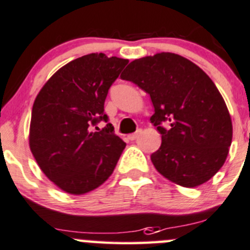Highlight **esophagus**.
<instances>
[{
    "label": "esophagus",
    "mask_w": 250,
    "mask_h": 250,
    "mask_svg": "<svg viewBox=\"0 0 250 250\" xmlns=\"http://www.w3.org/2000/svg\"><path fill=\"white\" fill-rule=\"evenodd\" d=\"M140 134H142V129H138L135 133H133V134L128 135V139H129V140H135L138 137H139Z\"/></svg>",
    "instance_id": "obj_1"
}]
</instances>
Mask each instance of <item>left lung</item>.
Wrapping results in <instances>:
<instances>
[{"label": "left lung", "instance_id": "1", "mask_svg": "<svg viewBox=\"0 0 250 250\" xmlns=\"http://www.w3.org/2000/svg\"><path fill=\"white\" fill-rule=\"evenodd\" d=\"M121 78L151 98L155 113L150 121L162 140L151 155L157 172L187 188L214 177L229 155L232 121L210 77L192 61L161 52L130 62ZM162 122L170 127H162Z\"/></svg>", "mask_w": 250, "mask_h": 250}]
</instances>
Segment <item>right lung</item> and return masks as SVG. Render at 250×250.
Returning <instances> with one entry per match:
<instances>
[{
    "label": "right lung",
    "mask_w": 250,
    "mask_h": 250,
    "mask_svg": "<svg viewBox=\"0 0 250 250\" xmlns=\"http://www.w3.org/2000/svg\"><path fill=\"white\" fill-rule=\"evenodd\" d=\"M128 60L90 53L58 69L31 111L29 146L39 167L63 192L82 195L112 174L125 143L108 122L104 104Z\"/></svg>",
    "instance_id": "1"
}]
</instances>
